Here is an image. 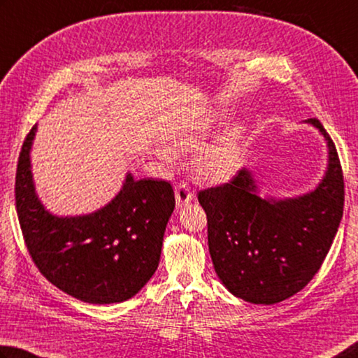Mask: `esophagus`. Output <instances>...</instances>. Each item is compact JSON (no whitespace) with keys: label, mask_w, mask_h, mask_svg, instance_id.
<instances>
[{"label":"esophagus","mask_w":358,"mask_h":358,"mask_svg":"<svg viewBox=\"0 0 358 358\" xmlns=\"http://www.w3.org/2000/svg\"><path fill=\"white\" fill-rule=\"evenodd\" d=\"M175 200H177L178 206H183L186 203H189L191 200H194V192L186 183H178L175 186Z\"/></svg>","instance_id":"34e87169"}]
</instances>
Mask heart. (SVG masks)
I'll return each instance as SVG.
<instances>
[{
	"label": "heart",
	"mask_w": 358,
	"mask_h": 358,
	"mask_svg": "<svg viewBox=\"0 0 358 358\" xmlns=\"http://www.w3.org/2000/svg\"><path fill=\"white\" fill-rule=\"evenodd\" d=\"M214 129H216V122L213 119L189 122L169 134V144L177 152H196L205 145ZM153 153L167 164L173 162V153L167 147H157ZM239 157H241L239 131L236 128H231L197 155L194 167L200 178L211 183H220V181L230 180L236 173Z\"/></svg>",
	"instance_id": "heart-1"
}]
</instances>
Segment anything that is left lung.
Masks as SVG:
<instances>
[{"mask_svg":"<svg viewBox=\"0 0 358 358\" xmlns=\"http://www.w3.org/2000/svg\"><path fill=\"white\" fill-rule=\"evenodd\" d=\"M316 189L292 199H262L249 169L199 192L208 219V247L220 282L245 302L272 305L294 296L320 271L340 227L344 180L334 141Z\"/></svg>","mask_w":358,"mask_h":358,"instance_id":"obj_1","label":"left lung"}]
</instances>
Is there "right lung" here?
<instances>
[{
    "mask_svg": "<svg viewBox=\"0 0 358 358\" xmlns=\"http://www.w3.org/2000/svg\"><path fill=\"white\" fill-rule=\"evenodd\" d=\"M37 127L23 142L15 205L26 247L42 275L87 303L131 299L158 268L166 225L175 208L171 183L127 175L119 194L100 210L59 217L38 200L31 172Z\"/></svg>",
    "mask_w": 358,
    "mask_h": 358,
    "instance_id": "obj_1",
    "label": "right lung"
}]
</instances>
